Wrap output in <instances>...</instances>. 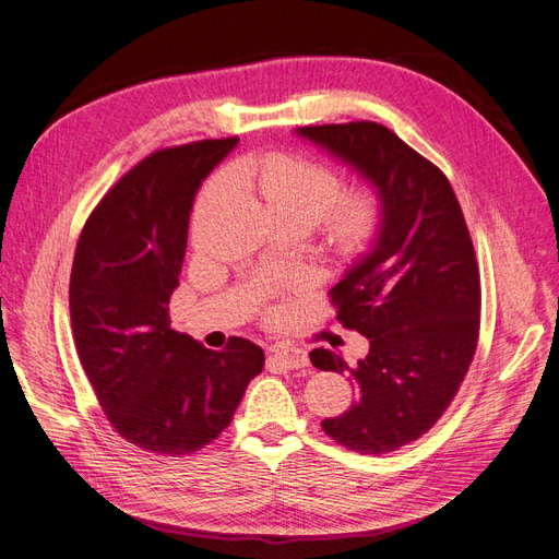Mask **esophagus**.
<instances>
[{
  "mask_svg": "<svg viewBox=\"0 0 559 559\" xmlns=\"http://www.w3.org/2000/svg\"><path fill=\"white\" fill-rule=\"evenodd\" d=\"M273 359L282 368H286V370H298V368L310 366L308 354L302 352V349H296V347H277V349H273Z\"/></svg>",
  "mask_w": 559,
  "mask_h": 559,
  "instance_id": "obj_1",
  "label": "esophagus"
}]
</instances>
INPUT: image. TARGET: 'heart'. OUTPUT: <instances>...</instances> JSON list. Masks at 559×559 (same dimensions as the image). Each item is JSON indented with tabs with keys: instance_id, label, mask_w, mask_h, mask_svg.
I'll return each mask as SVG.
<instances>
[{
	"instance_id": "1",
	"label": "heart",
	"mask_w": 559,
	"mask_h": 559,
	"mask_svg": "<svg viewBox=\"0 0 559 559\" xmlns=\"http://www.w3.org/2000/svg\"><path fill=\"white\" fill-rule=\"evenodd\" d=\"M235 175L261 193L273 216H296L308 226L319 222L324 247L341 261L359 257L380 230L382 198L373 186L352 183L337 191L341 179L333 167L310 156L270 151L257 160L240 165ZM224 189V175H216L202 186L191 214L193 238H200Z\"/></svg>"
}]
</instances>
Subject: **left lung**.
Returning a JSON list of instances; mask_svg holds the SVG:
<instances>
[{
    "label": "left lung",
    "instance_id": "1",
    "mask_svg": "<svg viewBox=\"0 0 559 559\" xmlns=\"http://www.w3.org/2000/svg\"><path fill=\"white\" fill-rule=\"evenodd\" d=\"M296 132L382 198L373 249L329 292L335 319L370 349L354 366L321 347L310 361L349 373L357 389L349 411L321 421L326 436L361 454L394 452L441 419L476 354L480 273L471 233L448 177L389 128L354 121Z\"/></svg>",
    "mask_w": 559,
    "mask_h": 559
}]
</instances>
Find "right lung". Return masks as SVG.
Masks as SVG:
<instances>
[{
  "instance_id": "add662e5",
  "label": "right lung",
  "mask_w": 559,
  "mask_h": 559,
  "mask_svg": "<svg viewBox=\"0 0 559 559\" xmlns=\"http://www.w3.org/2000/svg\"><path fill=\"white\" fill-rule=\"evenodd\" d=\"M235 144L154 151L111 186L79 235L70 277L79 361L111 427L146 452L210 445L265 364L245 337L216 352L170 329L195 191Z\"/></svg>"
}]
</instances>
